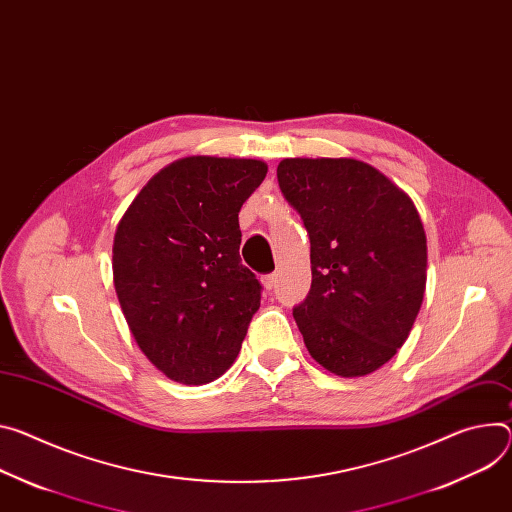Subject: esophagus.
I'll list each match as a JSON object with an SVG mask.
<instances>
[{"label":"esophagus","instance_id":"1","mask_svg":"<svg viewBox=\"0 0 512 512\" xmlns=\"http://www.w3.org/2000/svg\"><path fill=\"white\" fill-rule=\"evenodd\" d=\"M275 282H277V273H269V275H263L261 277V284L265 290H273L275 288Z\"/></svg>","mask_w":512,"mask_h":512}]
</instances>
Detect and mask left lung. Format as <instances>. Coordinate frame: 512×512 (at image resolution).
I'll return each mask as SVG.
<instances>
[{"label":"left lung","mask_w":512,"mask_h":512,"mask_svg":"<svg viewBox=\"0 0 512 512\" xmlns=\"http://www.w3.org/2000/svg\"><path fill=\"white\" fill-rule=\"evenodd\" d=\"M277 181L310 235L312 286L294 308L314 361L341 378L388 363L427 288V235L410 196L357 159H284Z\"/></svg>","instance_id":"left-lung-1"}]
</instances>
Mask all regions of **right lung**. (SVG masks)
Here are the masks:
<instances>
[{"mask_svg": "<svg viewBox=\"0 0 512 512\" xmlns=\"http://www.w3.org/2000/svg\"><path fill=\"white\" fill-rule=\"evenodd\" d=\"M265 173L259 159H177L147 181L116 226L122 314L136 345L177 384L220 378L259 310L261 284L239 255V212Z\"/></svg>", "mask_w": 512, "mask_h": 512, "instance_id": "1", "label": "right lung"}]
</instances>
